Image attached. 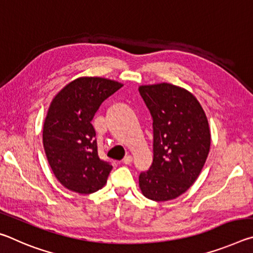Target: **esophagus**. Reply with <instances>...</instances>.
Masks as SVG:
<instances>
[{
	"mask_svg": "<svg viewBox=\"0 0 253 253\" xmlns=\"http://www.w3.org/2000/svg\"><path fill=\"white\" fill-rule=\"evenodd\" d=\"M131 162H132V157L130 155H126L125 157H124V160H123V163H124V164H126V165L130 164Z\"/></svg>",
	"mask_w": 253,
	"mask_h": 253,
	"instance_id": "obj_1",
	"label": "esophagus"
}]
</instances>
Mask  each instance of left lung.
Segmentation results:
<instances>
[{
  "label": "left lung",
  "mask_w": 253,
  "mask_h": 253,
  "mask_svg": "<svg viewBox=\"0 0 253 253\" xmlns=\"http://www.w3.org/2000/svg\"><path fill=\"white\" fill-rule=\"evenodd\" d=\"M140 96L153 117V163L139 175L145 198L164 202L191 187L207 161L211 132L202 106L178 85L144 84Z\"/></svg>",
  "instance_id": "obj_1"
}]
</instances>
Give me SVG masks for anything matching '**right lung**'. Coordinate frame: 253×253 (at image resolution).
I'll return each instance as SVG.
<instances>
[{
    "mask_svg": "<svg viewBox=\"0 0 253 253\" xmlns=\"http://www.w3.org/2000/svg\"><path fill=\"white\" fill-rule=\"evenodd\" d=\"M122 87L115 80L80 77L51 101L43 124V147L54 176L68 190L90 194L107 183L113 166L98 156L91 121L102 101Z\"/></svg>",
    "mask_w": 253,
    "mask_h": 253,
    "instance_id": "1",
    "label": "right lung"
}]
</instances>
